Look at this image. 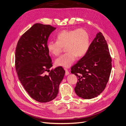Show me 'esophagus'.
Wrapping results in <instances>:
<instances>
[{
  "mask_svg": "<svg viewBox=\"0 0 126 126\" xmlns=\"http://www.w3.org/2000/svg\"><path fill=\"white\" fill-rule=\"evenodd\" d=\"M65 71H66V73H65V75H68V74H69V72L68 71V70L67 69H64Z\"/></svg>",
  "mask_w": 126,
  "mask_h": 126,
  "instance_id": "obj_1",
  "label": "esophagus"
}]
</instances>
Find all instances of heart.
I'll use <instances>...</instances> for the list:
<instances>
[{
    "mask_svg": "<svg viewBox=\"0 0 126 126\" xmlns=\"http://www.w3.org/2000/svg\"><path fill=\"white\" fill-rule=\"evenodd\" d=\"M89 47V33L83 28L63 30L57 35L56 41H50L47 44L48 52L54 56H58L66 47L67 52L55 61L57 66L64 68L71 66L78 56H84Z\"/></svg>",
    "mask_w": 126,
    "mask_h": 126,
    "instance_id": "1",
    "label": "heart"
}]
</instances>
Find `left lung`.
Returning <instances> with one entry per match:
<instances>
[{
	"label": "left lung",
	"instance_id": "1",
	"mask_svg": "<svg viewBox=\"0 0 126 126\" xmlns=\"http://www.w3.org/2000/svg\"><path fill=\"white\" fill-rule=\"evenodd\" d=\"M112 70V58L107 41L98 32L90 44L87 53L71 68L78 79L74 88L79 97L90 99L105 89Z\"/></svg>",
	"mask_w": 126,
	"mask_h": 126
}]
</instances>
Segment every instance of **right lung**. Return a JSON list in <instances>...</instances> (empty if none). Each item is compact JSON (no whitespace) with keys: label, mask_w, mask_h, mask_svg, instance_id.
Wrapping results in <instances>:
<instances>
[{"label":"right lung","mask_w":126,"mask_h":126,"mask_svg":"<svg viewBox=\"0 0 126 126\" xmlns=\"http://www.w3.org/2000/svg\"><path fill=\"white\" fill-rule=\"evenodd\" d=\"M56 28L34 24L19 39L16 50V69L20 82L29 95L45 103L56 97L65 71L62 67L52 70V62L47 48L48 38Z\"/></svg>","instance_id":"1"}]
</instances>
